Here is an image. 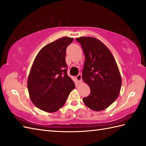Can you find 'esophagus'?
I'll return each mask as SVG.
<instances>
[{
    "instance_id": "esophagus-1",
    "label": "esophagus",
    "mask_w": 146,
    "mask_h": 146,
    "mask_svg": "<svg viewBox=\"0 0 146 146\" xmlns=\"http://www.w3.org/2000/svg\"><path fill=\"white\" fill-rule=\"evenodd\" d=\"M76 79L78 82H81L82 80V74L81 73L78 74V75L76 76Z\"/></svg>"
}]
</instances>
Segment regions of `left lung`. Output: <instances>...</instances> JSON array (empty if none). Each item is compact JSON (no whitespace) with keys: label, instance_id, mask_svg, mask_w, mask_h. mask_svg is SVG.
Here are the masks:
<instances>
[{"label":"left lung","instance_id":"1","mask_svg":"<svg viewBox=\"0 0 146 146\" xmlns=\"http://www.w3.org/2000/svg\"><path fill=\"white\" fill-rule=\"evenodd\" d=\"M85 61L82 78L91 90L83 98L84 104L94 111L103 110L119 97L122 79L115 58L103 42L92 37H80Z\"/></svg>","mask_w":146,"mask_h":146}]
</instances>
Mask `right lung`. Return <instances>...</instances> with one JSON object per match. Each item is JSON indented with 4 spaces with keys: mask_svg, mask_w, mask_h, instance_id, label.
Instances as JSON below:
<instances>
[{
    "mask_svg": "<svg viewBox=\"0 0 146 146\" xmlns=\"http://www.w3.org/2000/svg\"><path fill=\"white\" fill-rule=\"evenodd\" d=\"M73 38L63 37L44 46L33 62L27 80L31 100L40 110L54 112L64 105L75 85L67 75L68 46Z\"/></svg>",
    "mask_w": 146,
    "mask_h": 146,
    "instance_id": "1",
    "label": "right lung"
}]
</instances>
